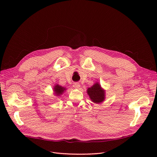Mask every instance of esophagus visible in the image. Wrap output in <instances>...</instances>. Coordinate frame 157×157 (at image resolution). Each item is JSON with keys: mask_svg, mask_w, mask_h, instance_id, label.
Listing matches in <instances>:
<instances>
[{"mask_svg": "<svg viewBox=\"0 0 157 157\" xmlns=\"http://www.w3.org/2000/svg\"><path fill=\"white\" fill-rule=\"evenodd\" d=\"M73 86L75 88H78L80 87V84L79 83H74L73 85Z\"/></svg>", "mask_w": 157, "mask_h": 157, "instance_id": "34e87169", "label": "esophagus"}]
</instances>
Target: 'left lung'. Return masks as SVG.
<instances>
[{"mask_svg":"<svg viewBox=\"0 0 157 157\" xmlns=\"http://www.w3.org/2000/svg\"><path fill=\"white\" fill-rule=\"evenodd\" d=\"M87 92L94 103H101L104 100V91L98 83H95L92 87L88 88Z\"/></svg>","mask_w":157,"mask_h":157,"instance_id":"8db88e82","label":"left lung"}]
</instances>
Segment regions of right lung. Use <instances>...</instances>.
<instances>
[{
  "instance_id": "obj_1",
  "label": "right lung",
  "mask_w": 157,
  "mask_h": 157,
  "mask_svg": "<svg viewBox=\"0 0 157 157\" xmlns=\"http://www.w3.org/2000/svg\"><path fill=\"white\" fill-rule=\"evenodd\" d=\"M65 90V88L62 87L61 86H59L58 85H56L54 88V91L56 95H60L62 94L64 92Z\"/></svg>"
}]
</instances>
